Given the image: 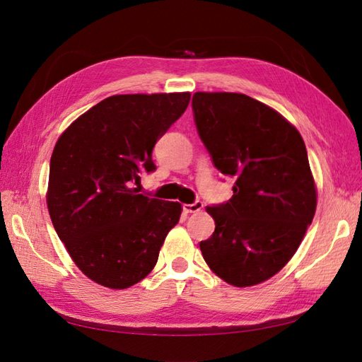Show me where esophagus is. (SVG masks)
Masks as SVG:
<instances>
[{"label":"esophagus","instance_id":"esophagus-1","mask_svg":"<svg viewBox=\"0 0 362 362\" xmlns=\"http://www.w3.org/2000/svg\"><path fill=\"white\" fill-rule=\"evenodd\" d=\"M204 209V202L202 201H196L193 204H185L183 205V211L185 213H197Z\"/></svg>","mask_w":362,"mask_h":362}]
</instances>
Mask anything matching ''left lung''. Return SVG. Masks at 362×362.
<instances>
[{
  "mask_svg": "<svg viewBox=\"0 0 362 362\" xmlns=\"http://www.w3.org/2000/svg\"><path fill=\"white\" fill-rule=\"evenodd\" d=\"M197 134L214 168L235 179L233 196L206 206L216 228L201 250L233 286L271 279L298 249L316 213V187L298 130L241 93L193 95Z\"/></svg>",
  "mask_w": 362,
  "mask_h": 362,
  "instance_id": "1",
  "label": "left lung"
}]
</instances>
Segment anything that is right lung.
Instances as JSON below:
<instances>
[{
	"label": "right lung",
	"instance_id": "obj_1",
	"mask_svg": "<svg viewBox=\"0 0 362 362\" xmlns=\"http://www.w3.org/2000/svg\"><path fill=\"white\" fill-rule=\"evenodd\" d=\"M189 93L117 95L60 135L49 163L52 226L90 280L112 289L141 281L158 259L182 205L138 194L156 171L152 149L179 119Z\"/></svg>",
	"mask_w": 362,
	"mask_h": 362
}]
</instances>
